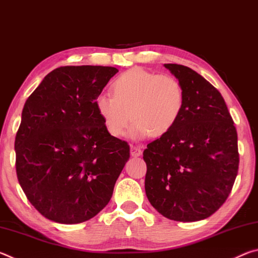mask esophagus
Instances as JSON below:
<instances>
[{"label": "esophagus", "instance_id": "1", "mask_svg": "<svg viewBox=\"0 0 258 258\" xmlns=\"http://www.w3.org/2000/svg\"><path fill=\"white\" fill-rule=\"evenodd\" d=\"M141 154H142V150H141V148L140 147H137V146H131V156L132 157H139V156H141Z\"/></svg>", "mask_w": 258, "mask_h": 258}]
</instances>
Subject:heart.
<instances>
[{
  "label": "heart",
  "mask_w": 258,
  "mask_h": 258,
  "mask_svg": "<svg viewBox=\"0 0 258 258\" xmlns=\"http://www.w3.org/2000/svg\"><path fill=\"white\" fill-rule=\"evenodd\" d=\"M111 92L94 100L104 128L113 138H120L134 120V138L163 137L175 127L185 106L182 83L168 74H157L132 68L111 83Z\"/></svg>",
  "instance_id": "b5f03b06"
}]
</instances>
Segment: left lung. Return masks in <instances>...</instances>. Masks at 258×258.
Masks as SVG:
<instances>
[{
	"label": "left lung",
	"mask_w": 258,
	"mask_h": 258,
	"mask_svg": "<svg viewBox=\"0 0 258 258\" xmlns=\"http://www.w3.org/2000/svg\"><path fill=\"white\" fill-rule=\"evenodd\" d=\"M165 67L182 83L185 106L171 132L143 151L146 195L169 220L195 222L228 199L239 168L238 135L218 90L191 68Z\"/></svg>",
	"instance_id": "left-lung-1"
}]
</instances>
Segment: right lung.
Instances as JSON below:
<instances>
[{
    "mask_svg": "<svg viewBox=\"0 0 258 258\" xmlns=\"http://www.w3.org/2000/svg\"><path fill=\"white\" fill-rule=\"evenodd\" d=\"M117 73L115 67H59L25 103L15 140L17 177L47 220L82 223L111 198L130 146L108 134L94 100Z\"/></svg>",
    "mask_w": 258,
    "mask_h": 258,
    "instance_id": "right-lung-1",
    "label": "right lung"
}]
</instances>
